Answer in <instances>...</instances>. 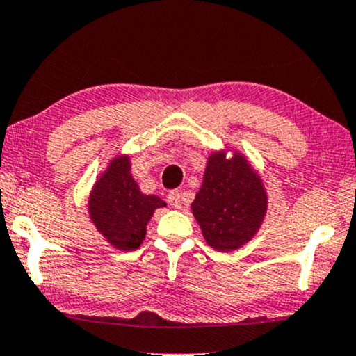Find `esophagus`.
I'll list each match as a JSON object with an SVG mask.
<instances>
[{
    "instance_id": "obj_1",
    "label": "esophagus",
    "mask_w": 356,
    "mask_h": 356,
    "mask_svg": "<svg viewBox=\"0 0 356 356\" xmlns=\"http://www.w3.org/2000/svg\"><path fill=\"white\" fill-rule=\"evenodd\" d=\"M168 202H169V205H170V207H174V208H181V207H182V198H181V193H179L177 191L169 192V195H168Z\"/></svg>"
}]
</instances>
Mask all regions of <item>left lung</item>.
Instances as JSON below:
<instances>
[{
	"instance_id": "obj_1",
	"label": "left lung",
	"mask_w": 356,
	"mask_h": 356,
	"mask_svg": "<svg viewBox=\"0 0 356 356\" xmlns=\"http://www.w3.org/2000/svg\"><path fill=\"white\" fill-rule=\"evenodd\" d=\"M213 151L192 213L207 244L220 252L243 248L257 234L267 215L268 197L257 170L239 151L226 158Z\"/></svg>"
}]
</instances>
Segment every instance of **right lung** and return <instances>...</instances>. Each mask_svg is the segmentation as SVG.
Here are the masks:
<instances>
[{"label": "right lung", "mask_w": 356, "mask_h": 356, "mask_svg": "<svg viewBox=\"0 0 356 356\" xmlns=\"http://www.w3.org/2000/svg\"><path fill=\"white\" fill-rule=\"evenodd\" d=\"M129 154L111 159L89 193L88 211L92 225L112 248L135 250L143 244L146 226L158 208L165 202L146 195L131 177Z\"/></svg>", "instance_id": "add662e5"}]
</instances>
